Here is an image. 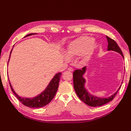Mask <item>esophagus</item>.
Returning <instances> with one entry per match:
<instances>
[{"mask_svg": "<svg viewBox=\"0 0 131 131\" xmlns=\"http://www.w3.org/2000/svg\"><path fill=\"white\" fill-rule=\"evenodd\" d=\"M68 70L70 71H73L74 69H73V68H69L68 69Z\"/></svg>", "mask_w": 131, "mask_h": 131, "instance_id": "esophagus-1", "label": "esophagus"}]
</instances>
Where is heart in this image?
Instances as JSON below:
<instances>
[{
    "label": "heart",
    "mask_w": 131,
    "mask_h": 131,
    "mask_svg": "<svg viewBox=\"0 0 131 131\" xmlns=\"http://www.w3.org/2000/svg\"><path fill=\"white\" fill-rule=\"evenodd\" d=\"M96 48L94 38L88 36H82L69 43L66 49L65 59L80 54L82 59L85 60L91 56Z\"/></svg>",
    "instance_id": "b5f03b06"
}]
</instances>
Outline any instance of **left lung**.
Here are the masks:
<instances>
[{
    "mask_svg": "<svg viewBox=\"0 0 131 131\" xmlns=\"http://www.w3.org/2000/svg\"><path fill=\"white\" fill-rule=\"evenodd\" d=\"M106 37L107 38L108 42L107 51H113L118 52L122 55L123 58H124L122 50L119 48L118 44L115 42V41L108 37L107 36H106ZM85 71L86 67L85 66V67L82 68V70L78 69V70H75L73 73L74 88L79 98L85 104L92 107L101 106L112 101L119 90H120L121 85L119 87L116 92L110 97H107V98H102V97L93 95V94L89 93L87 89L85 88L84 85L85 79L83 77V75L85 73Z\"/></svg>",
    "mask_w": 131,
    "mask_h": 131,
    "instance_id": "8db88e82",
    "label": "left lung"
}]
</instances>
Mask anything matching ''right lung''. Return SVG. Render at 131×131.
Instances as JSON below:
<instances>
[{
  "instance_id": "right-lung-1",
  "label": "right lung",
  "mask_w": 131,
  "mask_h": 131,
  "mask_svg": "<svg viewBox=\"0 0 131 131\" xmlns=\"http://www.w3.org/2000/svg\"><path fill=\"white\" fill-rule=\"evenodd\" d=\"M35 34H36V33H31V34L27 35L24 38ZM12 49L11 50L10 53L9 60L10 58L11 52L12 51ZM9 60H8V61H9ZM61 74H62L61 73H58L56 74L51 80V81L49 83V84L46 88V90L39 94V95L37 96L36 97H32V98H25V97H22L19 96L18 94L15 92V91H14L12 85H11L9 80H9L10 87L11 90H12V91L22 104L29 107L40 108L44 106L47 105V104H48L49 103L52 101V99H53V97H54L56 93L57 89L58 88V85H59V82Z\"/></svg>"
}]
</instances>
